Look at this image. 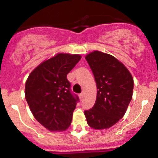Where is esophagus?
Here are the masks:
<instances>
[{
    "mask_svg": "<svg viewBox=\"0 0 158 158\" xmlns=\"http://www.w3.org/2000/svg\"><path fill=\"white\" fill-rule=\"evenodd\" d=\"M79 98H80V99H82L83 98V94L81 93L80 94H79Z\"/></svg>",
    "mask_w": 158,
    "mask_h": 158,
    "instance_id": "34e87169",
    "label": "esophagus"
}]
</instances>
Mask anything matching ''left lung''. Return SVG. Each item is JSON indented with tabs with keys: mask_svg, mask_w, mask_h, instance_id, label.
<instances>
[{
	"mask_svg": "<svg viewBox=\"0 0 158 158\" xmlns=\"http://www.w3.org/2000/svg\"><path fill=\"white\" fill-rule=\"evenodd\" d=\"M97 88L93 108L85 110L88 126L106 129L123 118L131 100L134 80L124 64L109 54L94 51L85 57Z\"/></svg>",
	"mask_w": 158,
	"mask_h": 158,
	"instance_id": "1",
	"label": "left lung"
}]
</instances>
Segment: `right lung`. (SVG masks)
<instances>
[{
	"mask_svg": "<svg viewBox=\"0 0 158 158\" xmlns=\"http://www.w3.org/2000/svg\"><path fill=\"white\" fill-rule=\"evenodd\" d=\"M81 56L59 53L34 69L25 85V98L36 120L50 131H62L71 124L79 97L67 79Z\"/></svg>",
	"mask_w": 158,
	"mask_h": 158,
	"instance_id": "1",
	"label": "right lung"
}]
</instances>
